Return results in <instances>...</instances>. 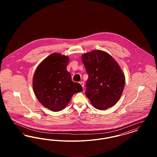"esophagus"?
<instances>
[{
  "instance_id": "34e87169",
  "label": "esophagus",
  "mask_w": 157,
  "mask_h": 157,
  "mask_svg": "<svg viewBox=\"0 0 157 157\" xmlns=\"http://www.w3.org/2000/svg\"><path fill=\"white\" fill-rule=\"evenodd\" d=\"M80 84L82 85V87L83 88L84 87V82H80Z\"/></svg>"
}]
</instances>
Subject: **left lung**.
Returning a JSON list of instances; mask_svg holds the SVG:
<instances>
[{"label": "left lung", "instance_id": "8db88e82", "mask_svg": "<svg viewBox=\"0 0 157 157\" xmlns=\"http://www.w3.org/2000/svg\"><path fill=\"white\" fill-rule=\"evenodd\" d=\"M82 60L88 74L85 94L90 103L99 110L112 107L125 86V75L120 65L109 53L100 50L83 54Z\"/></svg>", "mask_w": 157, "mask_h": 157}]
</instances>
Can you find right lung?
Wrapping results in <instances>:
<instances>
[{"label": "right lung", "instance_id": "right-lung-1", "mask_svg": "<svg viewBox=\"0 0 157 157\" xmlns=\"http://www.w3.org/2000/svg\"><path fill=\"white\" fill-rule=\"evenodd\" d=\"M69 57L53 53L37 67L33 78V90L38 101L54 112L63 109L72 97L82 92V86L72 81L67 70Z\"/></svg>", "mask_w": 157, "mask_h": 157}]
</instances>
